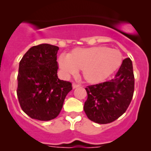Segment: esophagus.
Returning <instances> with one entry per match:
<instances>
[{"label": "esophagus", "instance_id": "obj_1", "mask_svg": "<svg viewBox=\"0 0 151 151\" xmlns=\"http://www.w3.org/2000/svg\"><path fill=\"white\" fill-rule=\"evenodd\" d=\"M78 87H80V85H78V84L75 83V82L73 84V88H78Z\"/></svg>", "mask_w": 151, "mask_h": 151}]
</instances>
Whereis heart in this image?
Masks as SVG:
<instances>
[{
    "mask_svg": "<svg viewBox=\"0 0 151 151\" xmlns=\"http://www.w3.org/2000/svg\"><path fill=\"white\" fill-rule=\"evenodd\" d=\"M58 63L66 76L76 74L80 69L88 82H99L119 68L122 63V54L119 50L107 47L78 48L70 54H60Z\"/></svg>",
    "mask_w": 151,
    "mask_h": 151,
    "instance_id": "obj_1",
    "label": "heart"
}]
</instances>
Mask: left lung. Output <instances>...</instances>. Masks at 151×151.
<instances>
[{
	"instance_id": "1",
	"label": "left lung",
	"mask_w": 151,
	"mask_h": 151,
	"mask_svg": "<svg viewBox=\"0 0 151 151\" xmlns=\"http://www.w3.org/2000/svg\"><path fill=\"white\" fill-rule=\"evenodd\" d=\"M134 76L130 58L123 60L112 79L85 88L88 98L84 110L90 120L99 124L115 121L126 111L132 99Z\"/></svg>"
}]
</instances>
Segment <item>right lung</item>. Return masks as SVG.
I'll return each instance as SVG.
<instances>
[{"label": "right lung", "instance_id": "add662e5", "mask_svg": "<svg viewBox=\"0 0 151 151\" xmlns=\"http://www.w3.org/2000/svg\"><path fill=\"white\" fill-rule=\"evenodd\" d=\"M59 47L48 44L32 47L19 62L17 97L32 119L48 121L59 115L72 83L57 76Z\"/></svg>", "mask_w": 151, "mask_h": 151}]
</instances>
